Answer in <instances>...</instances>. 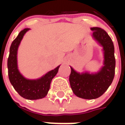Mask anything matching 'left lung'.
Here are the masks:
<instances>
[{
	"mask_svg": "<svg viewBox=\"0 0 125 125\" xmlns=\"http://www.w3.org/2000/svg\"><path fill=\"white\" fill-rule=\"evenodd\" d=\"M92 37L102 47L104 62L102 68L95 73L78 72L71 67L70 84L74 94L84 99L101 96L113 82L115 72L114 44L108 33L99 27H92Z\"/></svg>",
	"mask_w": 125,
	"mask_h": 125,
	"instance_id": "1",
	"label": "left lung"
}]
</instances>
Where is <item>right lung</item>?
Returning a JSON list of instances; mask_svg holds the SVG:
<instances>
[{
	"instance_id": "obj_1",
	"label": "right lung",
	"mask_w": 125,
	"mask_h": 125,
	"mask_svg": "<svg viewBox=\"0 0 125 125\" xmlns=\"http://www.w3.org/2000/svg\"><path fill=\"white\" fill-rule=\"evenodd\" d=\"M29 29L22 30L11 43L7 62L8 74L10 82L21 96L27 100H37L46 96L52 79L57 73L60 65L37 79H27L21 73L17 65L18 48L25 34Z\"/></svg>"
}]
</instances>
